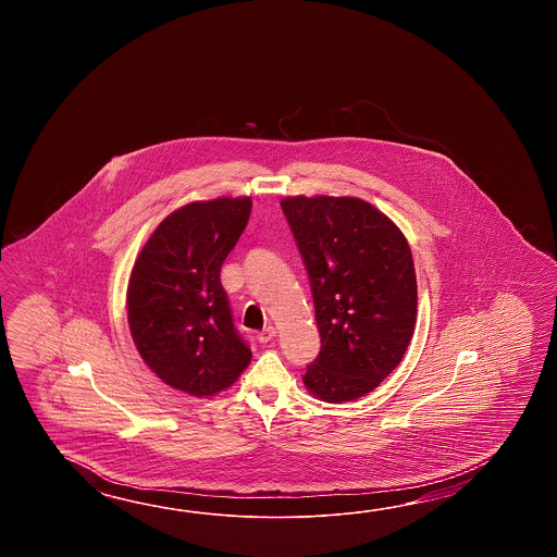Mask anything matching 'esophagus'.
I'll list each match as a JSON object with an SVG mask.
<instances>
[{
  "label": "esophagus",
  "mask_w": 557,
  "mask_h": 557,
  "mask_svg": "<svg viewBox=\"0 0 557 557\" xmlns=\"http://www.w3.org/2000/svg\"><path fill=\"white\" fill-rule=\"evenodd\" d=\"M274 336H276V329H273V326H269V329H264V331L259 332L257 334V341L261 344L271 343L273 341Z\"/></svg>",
  "instance_id": "34e87169"
}]
</instances>
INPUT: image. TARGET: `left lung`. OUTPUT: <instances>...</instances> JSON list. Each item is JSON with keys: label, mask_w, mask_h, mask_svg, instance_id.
<instances>
[{"label": "left lung", "mask_w": 557, "mask_h": 557, "mask_svg": "<svg viewBox=\"0 0 557 557\" xmlns=\"http://www.w3.org/2000/svg\"><path fill=\"white\" fill-rule=\"evenodd\" d=\"M284 216L314 298L320 352L305 386L324 403L356 400L400 364L416 326L414 261L403 231L355 197H286Z\"/></svg>", "instance_id": "1"}]
</instances>
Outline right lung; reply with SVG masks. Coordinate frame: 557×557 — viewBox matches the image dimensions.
<instances>
[{
	"label": "right lung",
	"mask_w": 557,
	"mask_h": 557,
	"mask_svg": "<svg viewBox=\"0 0 557 557\" xmlns=\"http://www.w3.org/2000/svg\"><path fill=\"white\" fill-rule=\"evenodd\" d=\"M250 205V197H221L181 207L154 228L131 271L133 343L159 379L197 398L233 386L252 358L221 284Z\"/></svg>",
	"instance_id": "add662e5"
}]
</instances>
